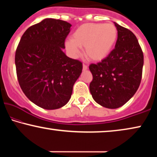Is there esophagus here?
Masks as SVG:
<instances>
[{"mask_svg": "<svg viewBox=\"0 0 157 157\" xmlns=\"http://www.w3.org/2000/svg\"><path fill=\"white\" fill-rule=\"evenodd\" d=\"M88 69V66L85 64H83V71H86Z\"/></svg>", "mask_w": 157, "mask_h": 157, "instance_id": "34e87169", "label": "esophagus"}]
</instances>
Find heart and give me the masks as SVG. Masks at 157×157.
I'll return each instance as SVG.
<instances>
[{
    "instance_id": "b5f03b06",
    "label": "heart",
    "mask_w": 157,
    "mask_h": 157,
    "mask_svg": "<svg viewBox=\"0 0 157 157\" xmlns=\"http://www.w3.org/2000/svg\"><path fill=\"white\" fill-rule=\"evenodd\" d=\"M118 31L112 23H84L74 32L72 38L66 40V50L73 56L79 54V47L84 48L87 59L98 61L108 56L116 44Z\"/></svg>"
}]
</instances>
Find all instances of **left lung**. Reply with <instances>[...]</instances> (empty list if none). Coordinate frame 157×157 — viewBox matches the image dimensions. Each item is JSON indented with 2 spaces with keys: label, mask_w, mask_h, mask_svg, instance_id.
<instances>
[{
  "label": "left lung",
  "mask_w": 157,
  "mask_h": 157,
  "mask_svg": "<svg viewBox=\"0 0 157 157\" xmlns=\"http://www.w3.org/2000/svg\"><path fill=\"white\" fill-rule=\"evenodd\" d=\"M118 31L115 48L108 56L89 69L93 80L89 85L94 100L108 109L126 104L140 85L144 55L136 36L114 22Z\"/></svg>",
  "instance_id": "obj_1"
}]
</instances>
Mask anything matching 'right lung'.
Segmentation results:
<instances>
[{
    "mask_svg": "<svg viewBox=\"0 0 157 157\" xmlns=\"http://www.w3.org/2000/svg\"><path fill=\"white\" fill-rule=\"evenodd\" d=\"M71 26L64 21L44 19L25 31L16 51L21 89L31 101L47 110L67 104L82 72V63L63 51Z\"/></svg>",
    "mask_w": 157,
    "mask_h": 157,
    "instance_id": "right-lung-1",
    "label": "right lung"
}]
</instances>
